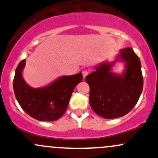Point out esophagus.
Masks as SVG:
<instances>
[{
    "label": "esophagus",
    "mask_w": 158,
    "mask_h": 158,
    "mask_svg": "<svg viewBox=\"0 0 158 158\" xmlns=\"http://www.w3.org/2000/svg\"><path fill=\"white\" fill-rule=\"evenodd\" d=\"M88 73H89V71H88V70H84L82 71V75H83V78H85L87 77V76L88 75Z\"/></svg>",
    "instance_id": "1"
}]
</instances>
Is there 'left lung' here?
I'll list each match as a JSON object with an SVG mask.
<instances>
[{"instance_id": "1", "label": "left lung", "mask_w": 158, "mask_h": 158, "mask_svg": "<svg viewBox=\"0 0 158 158\" xmlns=\"http://www.w3.org/2000/svg\"><path fill=\"white\" fill-rule=\"evenodd\" d=\"M118 59L126 62L122 75L110 72L111 64L103 63L85 77L90 87L91 108L105 119L117 118L131 111L143 90L141 63L133 49L122 50Z\"/></svg>"}]
</instances>
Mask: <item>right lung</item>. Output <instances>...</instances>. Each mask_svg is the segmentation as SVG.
I'll use <instances>...</instances> for the list:
<instances>
[{"label": "right lung", "mask_w": 158, "mask_h": 158, "mask_svg": "<svg viewBox=\"0 0 158 158\" xmlns=\"http://www.w3.org/2000/svg\"><path fill=\"white\" fill-rule=\"evenodd\" d=\"M24 64L23 59L16 68L13 79L14 92L19 105L38 120L59 119L66 111L75 87L82 80V74L62 77L45 88H32L26 84L21 75Z\"/></svg>", "instance_id": "add662e5"}]
</instances>
